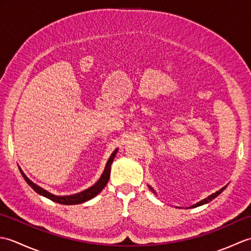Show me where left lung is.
<instances>
[{
  "mask_svg": "<svg viewBox=\"0 0 251 251\" xmlns=\"http://www.w3.org/2000/svg\"><path fill=\"white\" fill-rule=\"evenodd\" d=\"M223 190H225V188H222L221 190H219V191H217L216 192V193H214V194H211L210 196H208L207 197V199H205V200H202L201 201H200V202H197V204H195L193 207H197V206H201V205H204V204H206V202H209L210 201H212V200H214L215 199V197H217L218 195H219L220 193H221V192L223 191ZM153 191V190H152ZM154 192V191H153Z\"/></svg>",
  "mask_w": 251,
  "mask_h": 251,
  "instance_id": "8db88e82",
  "label": "left lung"
}]
</instances>
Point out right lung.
<instances>
[{
    "mask_svg": "<svg viewBox=\"0 0 251 251\" xmlns=\"http://www.w3.org/2000/svg\"><path fill=\"white\" fill-rule=\"evenodd\" d=\"M116 152H117V150H115L113 153H112V155L110 156L108 163H106V165H105V168L103 170V174L100 177V179L97 181V182H96L92 186V188H89L87 190L81 192V193H77V194H74V195L56 196L54 194H51V193H50V192H47L44 189H42L41 186L36 185L35 183L32 182V181L23 173V170H21L20 168H19V170H20L21 175H23L24 179L26 181V183H28L31 186V188L36 192V193L43 195V196L47 197V199H50V201H56V202H59V204H62V205L81 204V202H84V201H86L92 200L93 197H95L96 195L99 194L100 192L102 191V189L105 186V184L108 183L109 178H110V172H111V164H112V162H113V159H114V157L116 155Z\"/></svg>",
    "mask_w": 251,
    "mask_h": 251,
    "instance_id": "obj_1",
    "label": "right lung"
}]
</instances>
